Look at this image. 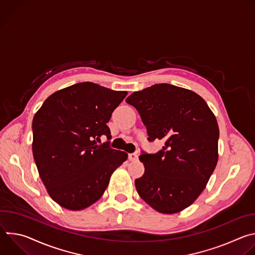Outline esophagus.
I'll return each mask as SVG.
<instances>
[{
	"mask_svg": "<svg viewBox=\"0 0 255 255\" xmlns=\"http://www.w3.org/2000/svg\"><path fill=\"white\" fill-rule=\"evenodd\" d=\"M128 158L130 161H136L138 159V155H137V153H129Z\"/></svg>",
	"mask_w": 255,
	"mask_h": 255,
	"instance_id": "obj_1",
	"label": "esophagus"
}]
</instances>
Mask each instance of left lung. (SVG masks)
<instances>
[{
    "instance_id": "1",
    "label": "left lung",
    "mask_w": 255,
    "mask_h": 255,
    "mask_svg": "<svg viewBox=\"0 0 255 255\" xmlns=\"http://www.w3.org/2000/svg\"><path fill=\"white\" fill-rule=\"evenodd\" d=\"M135 107L148 140H163L155 154L139 156L144 173L135 179L138 195L162 214L191 206L218 162L219 127L205 100L193 91L156 84L126 99Z\"/></svg>"
}]
</instances>
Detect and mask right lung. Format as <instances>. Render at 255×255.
Here are the masks:
<instances>
[{
	"instance_id": "right-lung-1",
	"label": "right lung",
	"mask_w": 255,
	"mask_h": 255,
	"mask_svg": "<svg viewBox=\"0 0 255 255\" xmlns=\"http://www.w3.org/2000/svg\"><path fill=\"white\" fill-rule=\"evenodd\" d=\"M86 82L53 93L36 112L32 152L48 195L59 206L84 210L104 194L128 154L97 141L111 138L107 123L127 96Z\"/></svg>"
}]
</instances>
